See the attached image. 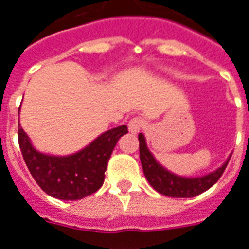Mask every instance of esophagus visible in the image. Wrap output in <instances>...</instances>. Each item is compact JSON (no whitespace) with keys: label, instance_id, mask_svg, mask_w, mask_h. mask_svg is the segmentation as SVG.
Returning a JSON list of instances; mask_svg holds the SVG:
<instances>
[{"label":"esophagus","instance_id":"obj_1","mask_svg":"<svg viewBox=\"0 0 249 249\" xmlns=\"http://www.w3.org/2000/svg\"><path fill=\"white\" fill-rule=\"evenodd\" d=\"M144 124H145V121L141 119V117H133V119L128 123V129H129V132H132V133H139V132L144 128Z\"/></svg>","mask_w":249,"mask_h":249}]
</instances>
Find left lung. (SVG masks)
<instances>
[{
	"instance_id": "obj_1",
	"label": "left lung",
	"mask_w": 249,
	"mask_h": 249,
	"mask_svg": "<svg viewBox=\"0 0 249 249\" xmlns=\"http://www.w3.org/2000/svg\"><path fill=\"white\" fill-rule=\"evenodd\" d=\"M139 142H140L139 148H140L141 165L146 180L157 192L169 197H193L205 192L213 184L217 183L231 159L228 157V160L219 169L211 172L209 175H205L203 178H181L167 171L161 164L156 161V159L146 146L145 137L142 133L139 135Z\"/></svg>"
}]
</instances>
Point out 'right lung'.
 Here are the masks:
<instances>
[{"mask_svg": "<svg viewBox=\"0 0 249 249\" xmlns=\"http://www.w3.org/2000/svg\"><path fill=\"white\" fill-rule=\"evenodd\" d=\"M125 133L126 125H120L104 132L77 153L51 156L32 145L18 123V144L26 167L44 192L60 200H80L101 188L110 155Z\"/></svg>", "mask_w": 249, "mask_h": 249, "instance_id": "add662e5", "label": "right lung"}]
</instances>
